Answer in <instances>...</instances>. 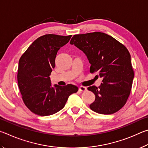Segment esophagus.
Returning a JSON list of instances; mask_svg holds the SVG:
<instances>
[{
  "mask_svg": "<svg viewBox=\"0 0 148 148\" xmlns=\"http://www.w3.org/2000/svg\"><path fill=\"white\" fill-rule=\"evenodd\" d=\"M86 90H87L86 88L84 86H80L79 87V91H81V92H84V91H86Z\"/></svg>",
  "mask_w": 148,
  "mask_h": 148,
  "instance_id": "esophagus-1",
  "label": "esophagus"
}]
</instances>
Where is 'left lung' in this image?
<instances>
[{
  "instance_id": "8db88e82",
  "label": "left lung",
  "mask_w": 148,
  "mask_h": 148,
  "mask_svg": "<svg viewBox=\"0 0 148 148\" xmlns=\"http://www.w3.org/2000/svg\"><path fill=\"white\" fill-rule=\"evenodd\" d=\"M70 43L86 54L91 65L90 73L97 72L103 79L98 88H88L95 96L90 108L101 114L118 112L127 101L134 78L127 49L112 36L99 32L74 35Z\"/></svg>"
}]
</instances>
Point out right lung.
<instances>
[{"mask_svg": "<svg viewBox=\"0 0 148 148\" xmlns=\"http://www.w3.org/2000/svg\"><path fill=\"white\" fill-rule=\"evenodd\" d=\"M67 36L46 34L34 41L19 59L18 86L23 102L31 112L45 116L64 107L69 96L78 91L71 84L51 86L50 75L55 67L57 52L69 42Z\"/></svg>", "mask_w": 148, "mask_h": 148, "instance_id": "1", "label": "right lung"}]
</instances>
